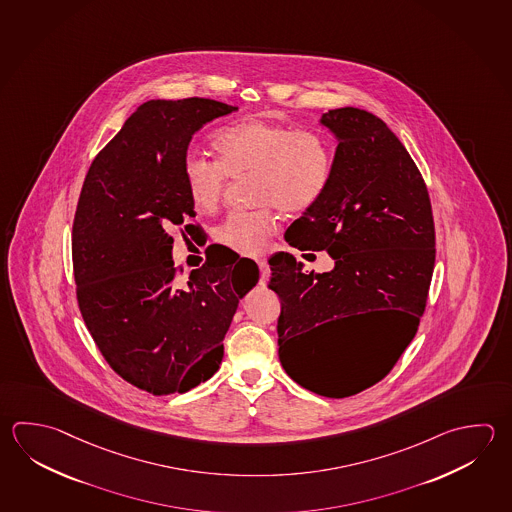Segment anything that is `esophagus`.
Returning <instances> with one entry per match:
<instances>
[{"label": "esophagus", "mask_w": 512, "mask_h": 512, "mask_svg": "<svg viewBox=\"0 0 512 512\" xmlns=\"http://www.w3.org/2000/svg\"><path fill=\"white\" fill-rule=\"evenodd\" d=\"M259 270H261V286H264L266 282H268V277H270V266L266 264V262H259Z\"/></svg>", "instance_id": "1"}]
</instances>
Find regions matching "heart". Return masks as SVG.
I'll list each match as a JSON object with an SVG mask.
<instances>
[{
    "mask_svg": "<svg viewBox=\"0 0 512 512\" xmlns=\"http://www.w3.org/2000/svg\"><path fill=\"white\" fill-rule=\"evenodd\" d=\"M217 161L197 152L183 159V181L195 210L213 213L221 204L226 177L251 175L255 212L232 213L215 232V241L239 255L257 257L268 248L282 213L308 212L328 190L333 148L317 132L293 130L259 117L224 126L213 137Z\"/></svg>",
    "mask_w": 512,
    "mask_h": 512,
    "instance_id": "obj_1",
    "label": "heart"
}]
</instances>
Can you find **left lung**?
<instances>
[{
    "mask_svg": "<svg viewBox=\"0 0 512 512\" xmlns=\"http://www.w3.org/2000/svg\"><path fill=\"white\" fill-rule=\"evenodd\" d=\"M320 125L337 139L331 181L284 239L300 251H328L335 268L308 273L280 251L268 286L280 299L284 371L317 395L344 398L386 377L415 337L433 277L434 222L422 174L380 117L335 108ZM357 312H393L396 331L353 367H333L319 329Z\"/></svg>",
    "mask_w": 512,
    "mask_h": 512,
    "instance_id": "left-lung-1",
    "label": "left lung"
}]
</instances>
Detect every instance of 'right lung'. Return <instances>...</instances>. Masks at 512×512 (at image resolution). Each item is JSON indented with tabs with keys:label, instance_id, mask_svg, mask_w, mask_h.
<instances>
[{
	"label": "right lung",
	"instance_id": "obj_1",
	"mask_svg": "<svg viewBox=\"0 0 512 512\" xmlns=\"http://www.w3.org/2000/svg\"><path fill=\"white\" fill-rule=\"evenodd\" d=\"M235 110L204 97L146 101L81 188L72 230L81 315L117 375L152 395L186 393L217 373L239 300L259 280L255 262L232 255L233 268L208 259L177 282L172 261L170 230L195 217L183 181L192 135Z\"/></svg>",
	"mask_w": 512,
	"mask_h": 512
}]
</instances>
